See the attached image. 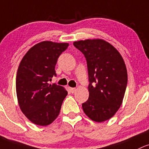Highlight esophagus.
I'll return each mask as SVG.
<instances>
[{
  "instance_id": "1",
  "label": "esophagus",
  "mask_w": 149,
  "mask_h": 149,
  "mask_svg": "<svg viewBox=\"0 0 149 149\" xmlns=\"http://www.w3.org/2000/svg\"><path fill=\"white\" fill-rule=\"evenodd\" d=\"M70 91H71V93H74L76 91V88H70Z\"/></svg>"
}]
</instances>
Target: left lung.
Masks as SVG:
<instances>
[{
    "label": "left lung",
    "mask_w": 149,
    "mask_h": 149,
    "mask_svg": "<svg viewBox=\"0 0 149 149\" xmlns=\"http://www.w3.org/2000/svg\"><path fill=\"white\" fill-rule=\"evenodd\" d=\"M86 57L89 97L82 104L90 119L102 122L113 117L122 104L127 85V71L119 52L102 40L73 42Z\"/></svg>",
    "instance_id": "obj_1"
}]
</instances>
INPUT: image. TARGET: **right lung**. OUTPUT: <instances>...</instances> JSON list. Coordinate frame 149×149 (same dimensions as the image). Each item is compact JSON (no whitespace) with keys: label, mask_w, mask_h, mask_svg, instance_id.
Wrapping results in <instances>:
<instances>
[{"label":"right lung","mask_w":149,"mask_h":149,"mask_svg":"<svg viewBox=\"0 0 149 149\" xmlns=\"http://www.w3.org/2000/svg\"><path fill=\"white\" fill-rule=\"evenodd\" d=\"M68 43L40 42L33 46L20 61L16 75V93L21 110L32 123L50 125L58 117L68 92L51 85L57 60Z\"/></svg>","instance_id":"add662e5"}]
</instances>
